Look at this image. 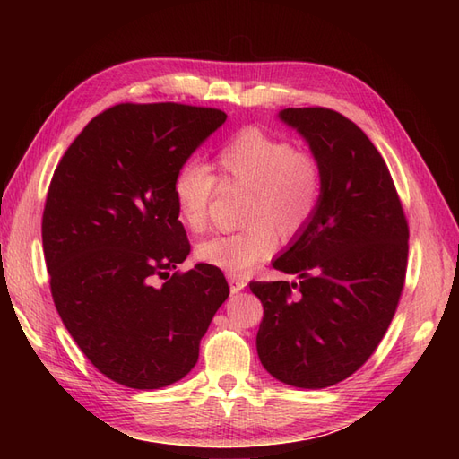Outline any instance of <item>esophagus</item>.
Listing matches in <instances>:
<instances>
[{
  "instance_id": "1",
  "label": "esophagus",
  "mask_w": 459,
  "mask_h": 459,
  "mask_svg": "<svg viewBox=\"0 0 459 459\" xmlns=\"http://www.w3.org/2000/svg\"><path fill=\"white\" fill-rule=\"evenodd\" d=\"M227 280H229V286H230L232 294H237V291L245 290V286H247V278H242L238 274H229Z\"/></svg>"
}]
</instances>
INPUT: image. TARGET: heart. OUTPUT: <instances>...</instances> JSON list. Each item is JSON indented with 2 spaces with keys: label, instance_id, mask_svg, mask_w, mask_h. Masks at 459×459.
<instances>
[{
  "label": "heart",
  "instance_id": "b5f03b06",
  "mask_svg": "<svg viewBox=\"0 0 459 459\" xmlns=\"http://www.w3.org/2000/svg\"><path fill=\"white\" fill-rule=\"evenodd\" d=\"M214 168L224 185L247 189L237 232L201 240L195 256L207 266L245 274L276 250V232L291 237L314 217L324 189V169L314 153L258 128H247L214 153ZM217 189L209 165L189 161L175 175L173 195L179 221L201 232Z\"/></svg>",
  "mask_w": 459,
  "mask_h": 459
}]
</instances>
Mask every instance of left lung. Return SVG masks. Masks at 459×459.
I'll return each mask as SVG.
<instances>
[{"instance_id": "left-lung-1", "label": "left lung", "mask_w": 459, "mask_h": 459, "mask_svg": "<svg viewBox=\"0 0 459 459\" xmlns=\"http://www.w3.org/2000/svg\"><path fill=\"white\" fill-rule=\"evenodd\" d=\"M278 118L319 160L324 189L314 217L272 262L298 284L250 281L264 307L256 349L281 383L325 388L363 367L391 325L408 224L383 155L357 124L329 108H286Z\"/></svg>"}]
</instances>
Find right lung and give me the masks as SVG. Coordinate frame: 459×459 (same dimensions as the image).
<instances>
[{
  "label": "right lung",
  "mask_w": 459,
  "mask_h": 459,
  "mask_svg": "<svg viewBox=\"0 0 459 459\" xmlns=\"http://www.w3.org/2000/svg\"><path fill=\"white\" fill-rule=\"evenodd\" d=\"M224 120L201 106L118 104L86 124L56 165L41 227L53 301L114 383L138 391L178 383L229 298L214 266L169 276L191 250L175 175Z\"/></svg>",
  "instance_id": "right-lung-1"
}]
</instances>
